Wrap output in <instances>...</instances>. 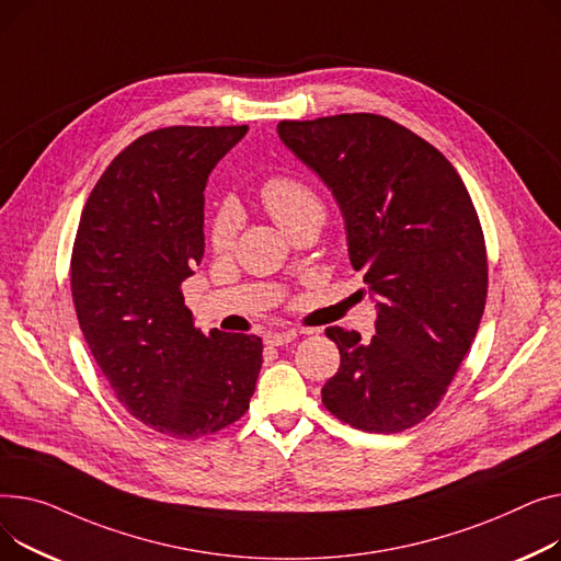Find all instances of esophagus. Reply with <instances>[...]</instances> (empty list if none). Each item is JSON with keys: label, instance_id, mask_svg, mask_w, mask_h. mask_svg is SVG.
Listing matches in <instances>:
<instances>
[{"label": "esophagus", "instance_id": "obj_1", "mask_svg": "<svg viewBox=\"0 0 561 561\" xmlns=\"http://www.w3.org/2000/svg\"><path fill=\"white\" fill-rule=\"evenodd\" d=\"M291 340H296V331H283V333H267L265 335L267 346H285Z\"/></svg>", "mask_w": 561, "mask_h": 561}]
</instances>
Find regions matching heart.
Wrapping results in <instances>:
<instances>
[{"instance_id":"obj_1","label":"heart","mask_w":561,"mask_h":561,"mask_svg":"<svg viewBox=\"0 0 561 561\" xmlns=\"http://www.w3.org/2000/svg\"><path fill=\"white\" fill-rule=\"evenodd\" d=\"M260 199L262 206L267 208L272 219L285 228L291 230L294 226H299L308 219L323 221L325 217V206L321 202V196L299 176L291 174H276L270 176L265 183L260 185ZM240 228V217L233 206H221L217 215L213 217L210 224V247L217 253H226L236 242Z\"/></svg>"}]
</instances>
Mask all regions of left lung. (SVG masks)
<instances>
[{
  "mask_svg": "<svg viewBox=\"0 0 561 561\" xmlns=\"http://www.w3.org/2000/svg\"><path fill=\"white\" fill-rule=\"evenodd\" d=\"M280 140L333 190L351 265L378 296L376 335L325 328L340 369L325 410L365 433H403L442 403L486 304V247L446 156L374 113L283 119Z\"/></svg>",
  "mask_w": 561,
  "mask_h": 561,
  "instance_id": "obj_1",
  "label": "left lung"
}]
</instances>
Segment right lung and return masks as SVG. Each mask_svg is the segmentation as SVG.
I'll return each mask as SVG.
<instances>
[{
	"mask_svg": "<svg viewBox=\"0 0 561 561\" xmlns=\"http://www.w3.org/2000/svg\"><path fill=\"white\" fill-rule=\"evenodd\" d=\"M249 126H168L119 151L92 187L72 249V299L117 401L160 435L236 423L262 340L194 328L181 285L204 257V187Z\"/></svg>",
	"mask_w": 561,
	"mask_h": 561,
	"instance_id": "obj_1",
	"label": "right lung"
}]
</instances>
